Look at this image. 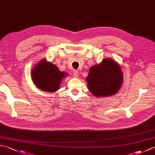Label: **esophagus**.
Segmentation results:
<instances>
[{
  "mask_svg": "<svg viewBox=\"0 0 155 155\" xmlns=\"http://www.w3.org/2000/svg\"><path fill=\"white\" fill-rule=\"evenodd\" d=\"M73 75H74V77L77 78L78 77V71H73Z\"/></svg>",
  "mask_w": 155,
  "mask_h": 155,
  "instance_id": "34e87169",
  "label": "esophagus"
}]
</instances>
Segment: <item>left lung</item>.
I'll use <instances>...</instances> for the list:
<instances>
[{"label": "left lung", "instance_id": "left-lung-1", "mask_svg": "<svg viewBox=\"0 0 155 155\" xmlns=\"http://www.w3.org/2000/svg\"><path fill=\"white\" fill-rule=\"evenodd\" d=\"M86 80L88 90L94 97H107L116 94L120 89L123 74L119 64L107 58L90 68Z\"/></svg>", "mask_w": 155, "mask_h": 155}]
</instances>
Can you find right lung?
I'll list each match as a JSON object with an SVG mask.
<instances>
[{
  "instance_id": "obj_1",
  "label": "right lung",
  "mask_w": 155,
  "mask_h": 155,
  "mask_svg": "<svg viewBox=\"0 0 155 155\" xmlns=\"http://www.w3.org/2000/svg\"><path fill=\"white\" fill-rule=\"evenodd\" d=\"M32 79L39 89L52 93L59 89L62 78L67 74L61 72L56 65L42 59L32 70Z\"/></svg>"
}]
</instances>
